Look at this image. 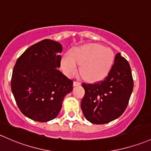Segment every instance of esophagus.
I'll use <instances>...</instances> for the list:
<instances>
[{"label":"esophagus","instance_id":"obj_1","mask_svg":"<svg viewBox=\"0 0 151 151\" xmlns=\"http://www.w3.org/2000/svg\"><path fill=\"white\" fill-rule=\"evenodd\" d=\"M81 85V82H78V81H74V83H73V85H74V87L78 86V85Z\"/></svg>","mask_w":151,"mask_h":151}]
</instances>
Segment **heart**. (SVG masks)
I'll return each mask as SVG.
<instances>
[{
	"label": "heart",
	"instance_id": "1",
	"mask_svg": "<svg viewBox=\"0 0 151 151\" xmlns=\"http://www.w3.org/2000/svg\"><path fill=\"white\" fill-rule=\"evenodd\" d=\"M114 53L111 49L98 44H88L75 48L71 55H65L62 67L67 75L74 76L81 65L80 72L85 80L97 81L104 78L111 70Z\"/></svg>",
	"mask_w": 151,
	"mask_h": 151
}]
</instances>
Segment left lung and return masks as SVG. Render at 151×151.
Listing matches in <instances>:
<instances>
[{
  "instance_id": "8db88e82",
  "label": "left lung",
  "mask_w": 151,
  "mask_h": 151,
  "mask_svg": "<svg viewBox=\"0 0 151 151\" xmlns=\"http://www.w3.org/2000/svg\"><path fill=\"white\" fill-rule=\"evenodd\" d=\"M82 85L85 93L81 109L86 119L96 124L115 120L124 112L133 90L129 63L118 53L104 80Z\"/></svg>"
}]
</instances>
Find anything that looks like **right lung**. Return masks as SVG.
<instances>
[{
	"label": "right lung",
	"mask_w": 151,
	"mask_h": 151,
	"mask_svg": "<svg viewBox=\"0 0 151 151\" xmlns=\"http://www.w3.org/2000/svg\"><path fill=\"white\" fill-rule=\"evenodd\" d=\"M61 45L49 39L34 44L19 57L11 86L16 103L24 116L45 122L58 116L73 81L57 68L61 66Z\"/></svg>",
	"instance_id": "1"
}]
</instances>
